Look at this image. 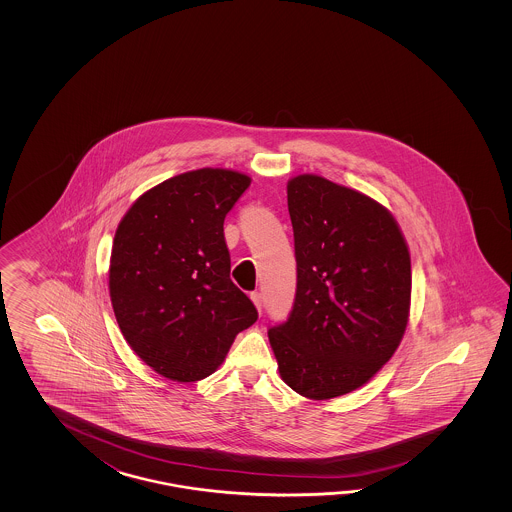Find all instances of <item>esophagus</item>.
<instances>
[{
	"label": "esophagus",
	"mask_w": 512,
	"mask_h": 512,
	"mask_svg": "<svg viewBox=\"0 0 512 512\" xmlns=\"http://www.w3.org/2000/svg\"><path fill=\"white\" fill-rule=\"evenodd\" d=\"M251 300H252V304L256 305V309H258V311H260V307H261V294L260 293H256V291H254V293H251Z\"/></svg>",
	"instance_id": "esophagus-1"
}]
</instances>
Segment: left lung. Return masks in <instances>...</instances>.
Listing matches in <instances>:
<instances>
[{
	"label": "left lung",
	"mask_w": 512,
	"mask_h": 512,
	"mask_svg": "<svg viewBox=\"0 0 512 512\" xmlns=\"http://www.w3.org/2000/svg\"><path fill=\"white\" fill-rule=\"evenodd\" d=\"M296 296L269 329L282 381L311 401L355 392L392 359L410 318L412 261L392 212L322 175L287 181Z\"/></svg>",
	"instance_id": "left-lung-1"
}]
</instances>
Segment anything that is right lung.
<instances>
[{
  "label": "right lung",
  "instance_id": "1",
  "mask_svg": "<svg viewBox=\"0 0 512 512\" xmlns=\"http://www.w3.org/2000/svg\"><path fill=\"white\" fill-rule=\"evenodd\" d=\"M251 175L199 168L146 190L113 238L109 298L122 337L153 371L196 382L218 370L258 320L230 280L223 221Z\"/></svg>",
  "mask_w": 512,
  "mask_h": 512
}]
</instances>
